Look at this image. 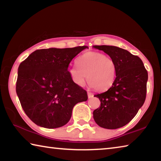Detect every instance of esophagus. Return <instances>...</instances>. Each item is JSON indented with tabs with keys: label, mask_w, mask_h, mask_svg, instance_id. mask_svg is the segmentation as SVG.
Returning <instances> with one entry per match:
<instances>
[{
	"label": "esophagus",
	"mask_w": 161,
	"mask_h": 161,
	"mask_svg": "<svg viewBox=\"0 0 161 161\" xmlns=\"http://www.w3.org/2000/svg\"><path fill=\"white\" fill-rule=\"evenodd\" d=\"M87 94H88V98H89V99H90V98L94 97V94L92 93V92H87Z\"/></svg>",
	"instance_id": "34e87169"
}]
</instances>
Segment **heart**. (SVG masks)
Listing matches in <instances>:
<instances>
[{"label":"heart","mask_w":161,"mask_h":161,"mask_svg":"<svg viewBox=\"0 0 161 161\" xmlns=\"http://www.w3.org/2000/svg\"><path fill=\"white\" fill-rule=\"evenodd\" d=\"M77 67L69 69L72 80L83 86L87 77L89 85L97 91H106L115 82L117 65L112 58L97 52H87L77 59Z\"/></svg>","instance_id":"1"}]
</instances>
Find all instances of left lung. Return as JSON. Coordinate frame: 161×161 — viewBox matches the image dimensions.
Returning <instances> with one entry per match:
<instances>
[{
  "label": "left lung",
  "mask_w": 161,
  "mask_h": 161,
  "mask_svg": "<svg viewBox=\"0 0 161 161\" xmlns=\"http://www.w3.org/2000/svg\"><path fill=\"white\" fill-rule=\"evenodd\" d=\"M112 58L117 65L115 82L107 92L94 95L100 107L93 117L100 127L116 129L131 121L146 100L148 72L141 59L115 46L94 45Z\"/></svg>",
  "instance_id": "left-lung-1"
}]
</instances>
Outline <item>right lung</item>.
<instances>
[{"label":"right lung","mask_w":161,"mask_h":161,"mask_svg":"<svg viewBox=\"0 0 161 161\" xmlns=\"http://www.w3.org/2000/svg\"><path fill=\"white\" fill-rule=\"evenodd\" d=\"M87 46L35 50L19 65L16 93L26 115L37 126H64L72 108L88 99L86 92L72 80L68 67Z\"/></svg>","instance_id":"add662e5"}]
</instances>
